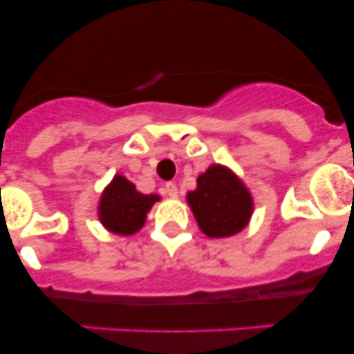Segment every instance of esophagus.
Listing matches in <instances>:
<instances>
[{"label":"esophagus","mask_w":354,"mask_h":354,"mask_svg":"<svg viewBox=\"0 0 354 354\" xmlns=\"http://www.w3.org/2000/svg\"><path fill=\"white\" fill-rule=\"evenodd\" d=\"M165 193H167L170 198H177V196H179V187H177V184L174 183H167V186H165Z\"/></svg>","instance_id":"34e87169"}]
</instances>
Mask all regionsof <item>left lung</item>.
Segmentation results:
<instances>
[{
    "instance_id": "1",
    "label": "left lung",
    "mask_w": 354,
    "mask_h": 354,
    "mask_svg": "<svg viewBox=\"0 0 354 354\" xmlns=\"http://www.w3.org/2000/svg\"><path fill=\"white\" fill-rule=\"evenodd\" d=\"M200 230L209 237H228L248 225L253 198L245 183L221 165H211L196 179V189L187 193Z\"/></svg>"
}]
</instances>
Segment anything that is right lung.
<instances>
[{
    "instance_id": "right-lung-1",
    "label": "right lung",
    "mask_w": 354,
    "mask_h": 354,
    "mask_svg": "<svg viewBox=\"0 0 354 354\" xmlns=\"http://www.w3.org/2000/svg\"><path fill=\"white\" fill-rule=\"evenodd\" d=\"M158 200L161 196L143 195L124 175H115L102 192L97 214L109 232L131 236L145 225L147 212Z\"/></svg>"
}]
</instances>
